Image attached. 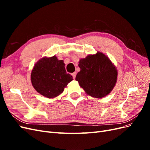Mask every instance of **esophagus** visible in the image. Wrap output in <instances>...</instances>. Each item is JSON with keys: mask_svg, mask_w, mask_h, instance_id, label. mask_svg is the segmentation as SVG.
<instances>
[{"mask_svg": "<svg viewBox=\"0 0 150 150\" xmlns=\"http://www.w3.org/2000/svg\"><path fill=\"white\" fill-rule=\"evenodd\" d=\"M76 74H77L76 72H73V73H72V77H73L74 79H75V78H76Z\"/></svg>", "mask_w": 150, "mask_h": 150, "instance_id": "esophagus-1", "label": "esophagus"}]
</instances>
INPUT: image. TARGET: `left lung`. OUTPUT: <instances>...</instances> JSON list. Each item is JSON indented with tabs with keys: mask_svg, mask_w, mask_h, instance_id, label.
<instances>
[{
	"mask_svg": "<svg viewBox=\"0 0 150 150\" xmlns=\"http://www.w3.org/2000/svg\"><path fill=\"white\" fill-rule=\"evenodd\" d=\"M81 71L76 80L89 96L102 98L110 94L116 85V67L108 56L101 52L89 54L79 61Z\"/></svg>",
	"mask_w": 150,
	"mask_h": 150,
	"instance_id": "8db88e82",
	"label": "left lung"
}]
</instances>
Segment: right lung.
<instances>
[{
    "mask_svg": "<svg viewBox=\"0 0 150 150\" xmlns=\"http://www.w3.org/2000/svg\"><path fill=\"white\" fill-rule=\"evenodd\" d=\"M64 66V61L59 60L56 56L39 59L30 75L32 85L36 91L49 99L60 95L73 80L71 74L66 73Z\"/></svg>",
    "mask_w": 150,
    "mask_h": 150,
    "instance_id": "obj_1",
    "label": "right lung"
}]
</instances>
